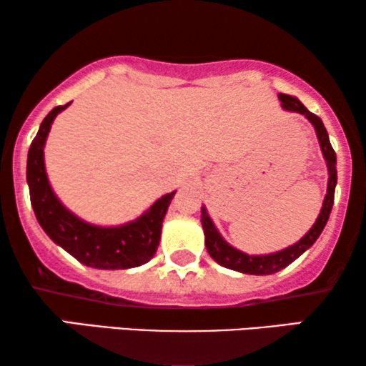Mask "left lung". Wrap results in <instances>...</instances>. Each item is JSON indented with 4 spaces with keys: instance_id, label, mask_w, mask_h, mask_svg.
I'll return each instance as SVG.
<instances>
[{
    "instance_id": "8db88e82",
    "label": "left lung",
    "mask_w": 366,
    "mask_h": 366,
    "mask_svg": "<svg viewBox=\"0 0 366 366\" xmlns=\"http://www.w3.org/2000/svg\"><path fill=\"white\" fill-rule=\"evenodd\" d=\"M280 102H282V107L288 112H295L300 114H305L308 118V122L315 127V132H317L320 148H322L325 162H327L328 167V188H327V197L323 199L322 212H320L317 222L310 232L305 234V237L297 242L292 247L282 249V252L269 253V254H247L239 249L233 248L232 244L224 242L222 234L218 233L217 227H214L212 218L208 217L207 208H202V224L204 232V247H207L209 257H212L218 264H222L224 268L234 269V272L247 273V274H273L280 272V269L287 268L290 263H293L300 254H303L307 249L312 247V244L317 242L320 234H322L325 224H327L330 213H332L333 199H335V187H337V154H335V149L332 148V143H330L327 128L322 119H320L317 114L308 112L307 108L303 107V103L300 102L298 98L290 97V94H278Z\"/></svg>"
}]
</instances>
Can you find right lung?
Masks as SVG:
<instances>
[{"mask_svg": "<svg viewBox=\"0 0 366 366\" xmlns=\"http://www.w3.org/2000/svg\"><path fill=\"white\" fill-rule=\"evenodd\" d=\"M68 104L53 108L48 113L28 152L26 182L38 223L54 243L86 267L127 269L148 263L157 253L163 218L177 192L164 194L142 217L122 227H94L68 212L49 187L43 153L53 119Z\"/></svg>", "mask_w": 366, "mask_h": 366, "instance_id": "right-lung-1", "label": "right lung"}]
</instances>
